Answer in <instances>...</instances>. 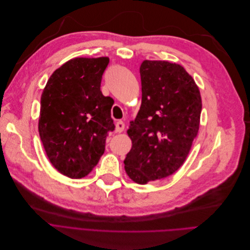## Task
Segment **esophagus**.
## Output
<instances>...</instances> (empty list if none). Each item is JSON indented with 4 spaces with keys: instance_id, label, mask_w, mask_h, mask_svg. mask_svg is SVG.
<instances>
[{
    "instance_id": "obj_1",
    "label": "esophagus",
    "mask_w": 250,
    "mask_h": 250,
    "mask_svg": "<svg viewBox=\"0 0 250 250\" xmlns=\"http://www.w3.org/2000/svg\"><path fill=\"white\" fill-rule=\"evenodd\" d=\"M124 128H125V123L123 122V121H118L117 123H116V131L117 132H122L123 130H124Z\"/></svg>"
}]
</instances>
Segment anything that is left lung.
Wrapping results in <instances>:
<instances>
[{
  "label": "left lung",
  "mask_w": 250,
  "mask_h": 250,
  "mask_svg": "<svg viewBox=\"0 0 250 250\" xmlns=\"http://www.w3.org/2000/svg\"><path fill=\"white\" fill-rule=\"evenodd\" d=\"M141 105L127 133L132 147L124 160L138 184L160 180L183 165L199 129L201 98L186 70L168 61L140 65Z\"/></svg>",
  "instance_id": "obj_1"
}]
</instances>
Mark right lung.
Returning <instances> with one entry per match:
<instances>
[{
	"label": "right lung",
	"instance_id": "right-lung-1",
	"mask_svg": "<svg viewBox=\"0 0 250 250\" xmlns=\"http://www.w3.org/2000/svg\"><path fill=\"white\" fill-rule=\"evenodd\" d=\"M108 57L75 58L58 68L41 98L39 132L46 156L61 174L88 175L104 152L114 131V101L101 91Z\"/></svg>",
	"mask_w": 250,
	"mask_h": 250
}]
</instances>
